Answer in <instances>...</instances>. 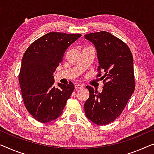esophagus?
Wrapping results in <instances>:
<instances>
[{
	"mask_svg": "<svg viewBox=\"0 0 154 154\" xmlns=\"http://www.w3.org/2000/svg\"><path fill=\"white\" fill-rule=\"evenodd\" d=\"M75 89H82V88H84V85H82V84H75Z\"/></svg>",
	"mask_w": 154,
	"mask_h": 154,
	"instance_id": "esophagus-1",
	"label": "esophagus"
}]
</instances>
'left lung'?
I'll return each mask as SVG.
<instances>
[{
    "instance_id": "8db88e82",
    "label": "left lung",
    "mask_w": 154,
    "mask_h": 154,
    "mask_svg": "<svg viewBox=\"0 0 154 154\" xmlns=\"http://www.w3.org/2000/svg\"><path fill=\"white\" fill-rule=\"evenodd\" d=\"M84 37L96 47L99 61L96 77H100L104 84L100 94L86 86L89 98L84 103V110L92 122L105 125L121 115L135 91L133 55L124 42L109 32H96Z\"/></svg>"
}]
</instances>
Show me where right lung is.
Masks as SVG:
<instances>
[{"instance_id":"1","label":"right lung","mask_w":154,"mask_h":154,"mask_svg":"<svg viewBox=\"0 0 154 154\" xmlns=\"http://www.w3.org/2000/svg\"><path fill=\"white\" fill-rule=\"evenodd\" d=\"M81 34L50 32L30 45L23 56L19 82L23 103L40 123H49L61 115L75 89L72 83L54 86V72L63 61L66 49Z\"/></svg>"}]
</instances>
